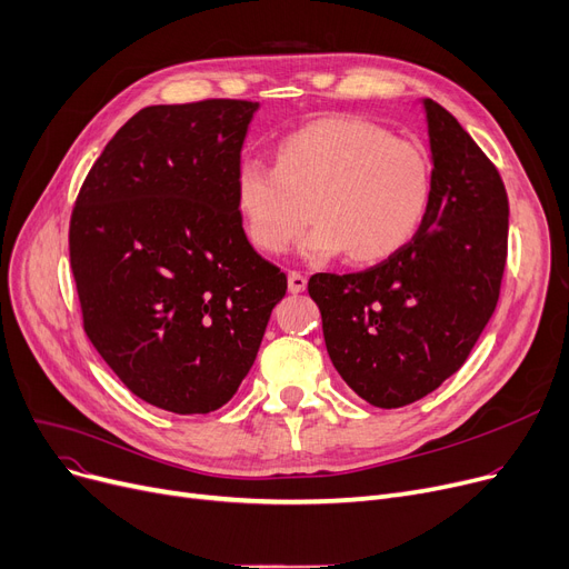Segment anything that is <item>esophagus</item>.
I'll list each match as a JSON object with an SVG mask.
<instances>
[{
	"label": "esophagus",
	"mask_w": 569,
	"mask_h": 569,
	"mask_svg": "<svg viewBox=\"0 0 569 569\" xmlns=\"http://www.w3.org/2000/svg\"><path fill=\"white\" fill-rule=\"evenodd\" d=\"M287 282H289V291H293V293H299L308 287V278L303 273H299V270H289Z\"/></svg>",
	"instance_id": "obj_1"
}]
</instances>
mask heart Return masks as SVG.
Wrapping results in <instances>:
<instances>
[{"mask_svg":"<svg viewBox=\"0 0 569 569\" xmlns=\"http://www.w3.org/2000/svg\"><path fill=\"white\" fill-rule=\"evenodd\" d=\"M236 206L252 248L280 254L317 229L303 250L340 252L372 263L400 252L419 233L432 197L430 159L412 141L351 116H331L278 143L276 167L242 157L233 176Z\"/></svg>","mask_w":569,"mask_h":569,"instance_id":"b5f03b06","label":"heart"}]
</instances>
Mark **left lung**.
I'll return each mask as SVG.
<instances>
[{
    "label": "left lung",
    "mask_w": 569,
    "mask_h": 569,
    "mask_svg": "<svg viewBox=\"0 0 569 569\" xmlns=\"http://www.w3.org/2000/svg\"><path fill=\"white\" fill-rule=\"evenodd\" d=\"M432 197L419 233L359 273H315L323 342L347 387L402 408L461 368L489 323L507 263L509 201L493 161L426 99Z\"/></svg>",
    "instance_id": "8db88e82"
}]
</instances>
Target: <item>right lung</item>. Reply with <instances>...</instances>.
<instances>
[{
  "instance_id": "1",
  "label": "right lung",
  "mask_w": 569,
  "mask_h": 569,
  "mask_svg": "<svg viewBox=\"0 0 569 569\" xmlns=\"http://www.w3.org/2000/svg\"><path fill=\"white\" fill-rule=\"evenodd\" d=\"M257 101L148 106L76 197L69 257L83 329L154 408L208 415L257 359L287 276L246 236L233 176Z\"/></svg>"
}]
</instances>
